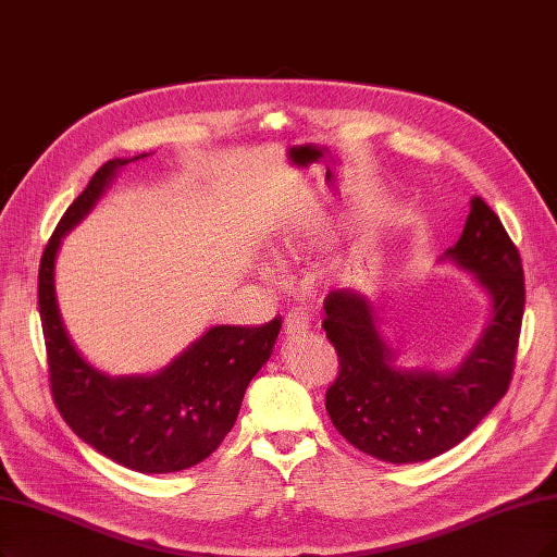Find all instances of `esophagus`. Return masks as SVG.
Instances as JSON below:
<instances>
[{"instance_id":"1","label":"esophagus","mask_w":557,"mask_h":557,"mask_svg":"<svg viewBox=\"0 0 557 557\" xmlns=\"http://www.w3.org/2000/svg\"><path fill=\"white\" fill-rule=\"evenodd\" d=\"M307 325H310V317L300 310H289L284 317V333L286 335H296L307 331Z\"/></svg>"}]
</instances>
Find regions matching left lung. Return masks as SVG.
<instances>
[{"label": "left lung", "mask_w": 557, "mask_h": 557, "mask_svg": "<svg viewBox=\"0 0 557 557\" xmlns=\"http://www.w3.org/2000/svg\"><path fill=\"white\" fill-rule=\"evenodd\" d=\"M445 257L475 273L491 296L486 331L451 374L395 367L364 296L342 289L323 300V331L339 360L325 410L348 443L385 463H418L459 445L505 397L517 364L525 307L521 255L482 197H472L463 234Z\"/></svg>", "instance_id": "1"}]
</instances>
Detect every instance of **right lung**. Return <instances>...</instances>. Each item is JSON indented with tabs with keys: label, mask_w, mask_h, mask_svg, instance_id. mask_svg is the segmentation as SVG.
<instances>
[{
	"label": "right lung",
	"mask_w": 557,
	"mask_h": 557,
	"mask_svg": "<svg viewBox=\"0 0 557 557\" xmlns=\"http://www.w3.org/2000/svg\"><path fill=\"white\" fill-rule=\"evenodd\" d=\"M110 160L61 215L38 265V312L50 393L75 434L100 455L137 472H178L209 459L230 434L245 387L271 358L282 317L257 327L218 325L158 376L110 379L79 358L54 298V255L89 213L114 172Z\"/></svg>",
	"instance_id": "1"
}]
</instances>
